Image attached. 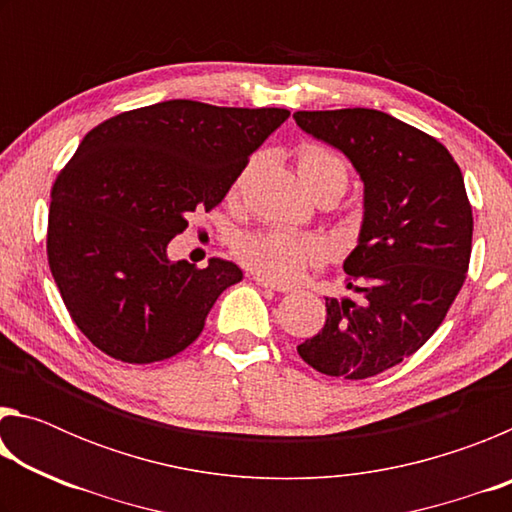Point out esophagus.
<instances>
[{
	"label": "esophagus",
	"mask_w": 512,
	"mask_h": 512,
	"mask_svg": "<svg viewBox=\"0 0 512 512\" xmlns=\"http://www.w3.org/2000/svg\"><path fill=\"white\" fill-rule=\"evenodd\" d=\"M253 280L259 284V287H264V289H273V291H277V293H287V291H291V287H287V284H280V282L268 280V277H266V275H262V273H255V275H253Z\"/></svg>",
	"instance_id": "34e87169"
}]
</instances>
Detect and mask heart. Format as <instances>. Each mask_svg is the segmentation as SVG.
I'll return each instance as SVG.
<instances>
[{
  "label": "heart",
  "mask_w": 512,
  "mask_h": 512,
  "mask_svg": "<svg viewBox=\"0 0 512 512\" xmlns=\"http://www.w3.org/2000/svg\"><path fill=\"white\" fill-rule=\"evenodd\" d=\"M296 155L300 178L311 194L316 196L320 192H336L341 196L345 192L350 171L343 155L318 142L300 144ZM246 173L248 169L235 180V189H239ZM235 253L241 262L262 275L289 282L296 280L307 264H316L325 257V244L314 235L264 230L253 232V235H241L235 241Z\"/></svg>",
  "instance_id": "1"
}]
</instances>
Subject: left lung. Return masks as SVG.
Wrapping results in <instances>:
<instances>
[{"label": "left lung", "instance_id": "1", "mask_svg": "<svg viewBox=\"0 0 512 512\" xmlns=\"http://www.w3.org/2000/svg\"><path fill=\"white\" fill-rule=\"evenodd\" d=\"M293 119L363 183L357 248L343 262L359 298H325V327L298 354L329 377H375L431 339L463 287L474 228L463 173L438 140L381 110Z\"/></svg>", "mask_w": 512, "mask_h": 512}]
</instances>
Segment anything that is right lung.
I'll return each mask as SVG.
<instances>
[{"instance_id":"right-lung-1","label":"right lung","mask_w":512,"mask_h":512,"mask_svg":"<svg viewBox=\"0 0 512 512\" xmlns=\"http://www.w3.org/2000/svg\"><path fill=\"white\" fill-rule=\"evenodd\" d=\"M284 108L171 99L121 112L83 137L51 189L47 255L69 316L124 363L169 359L203 332L241 268L167 255L189 214L219 205Z\"/></svg>"}]
</instances>
